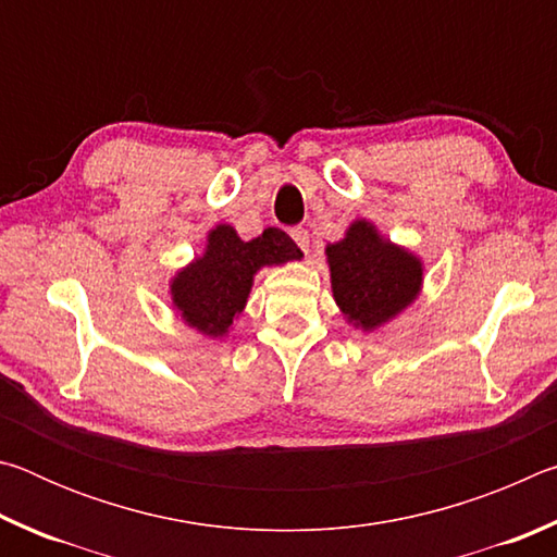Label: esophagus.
Listing matches in <instances>:
<instances>
[{
    "mask_svg": "<svg viewBox=\"0 0 557 557\" xmlns=\"http://www.w3.org/2000/svg\"><path fill=\"white\" fill-rule=\"evenodd\" d=\"M292 238H295V243L299 245L301 250L309 252V231L307 228H295V231H292Z\"/></svg>",
    "mask_w": 557,
    "mask_h": 557,
    "instance_id": "1",
    "label": "esophagus"
}]
</instances>
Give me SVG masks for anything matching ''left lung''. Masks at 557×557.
<instances>
[{
	"mask_svg": "<svg viewBox=\"0 0 557 557\" xmlns=\"http://www.w3.org/2000/svg\"><path fill=\"white\" fill-rule=\"evenodd\" d=\"M324 252L336 307L358 332H379L420 297L425 262L373 221L356 219Z\"/></svg>",
	"mask_w": 557,
	"mask_h": 557,
	"instance_id": "1",
	"label": "left lung"
}]
</instances>
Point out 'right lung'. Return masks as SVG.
Here are the masks:
<instances>
[{"label":"right lung","mask_w":557,"mask_h":557,"mask_svg":"<svg viewBox=\"0 0 557 557\" xmlns=\"http://www.w3.org/2000/svg\"><path fill=\"white\" fill-rule=\"evenodd\" d=\"M292 260H301V250L285 231L265 228L258 238L243 240L231 223L213 225L201 256L169 280L174 312L206 338L228 336L248 305L258 272Z\"/></svg>","instance_id":"obj_1"}]
</instances>
